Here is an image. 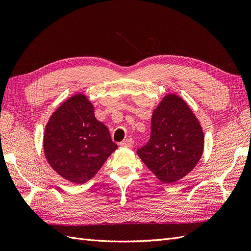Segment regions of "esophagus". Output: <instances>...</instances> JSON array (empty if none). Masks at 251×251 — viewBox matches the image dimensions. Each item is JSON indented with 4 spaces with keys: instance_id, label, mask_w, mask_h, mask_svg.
Returning a JSON list of instances; mask_svg holds the SVG:
<instances>
[{
    "instance_id": "34e87169",
    "label": "esophagus",
    "mask_w": 251,
    "mask_h": 251,
    "mask_svg": "<svg viewBox=\"0 0 251 251\" xmlns=\"http://www.w3.org/2000/svg\"><path fill=\"white\" fill-rule=\"evenodd\" d=\"M133 143H134L133 139L128 137V138L125 139L123 142H121L120 146L124 147V148H132V147H133Z\"/></svg>"
}]
</instances>
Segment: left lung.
Returning <instances> with one entry per match:
<instances>
[{
    "label": "left lung",
    "instance_id": "1",
    "mask_svg": "<svg viewBox=\"0 0 251 251\" xmlns=\"http://www.w3.org/2000/svg\"><path fill=\"white\" fill-rule=\"evenodd\" d=\"M203 149L198 118L180 96L168 94L153 111L151 138L137 154L159 180L172 183L194 170Z\"/></svg>",
    "mask_w": 251,
    "mask_h": 251
}]
</instances>
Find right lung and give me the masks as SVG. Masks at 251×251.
I'll return each mask as SVG.
<instances>
[{"label": "right lung", "mask_w": 251, "mask_h": 251, "mask_svg": "<svg viewBox=\"0 0 251 251\" xmlns=\"http://www.w3.org/2000/svg\"><path fill=\"white\" fill-rule=\"evenodd\" d=\"M117 149L81 93L71 96L52 114L44 134V151L51 168L75 184L92 179Z\"/></svg>", "instance_id": "1"}]
</instances>
